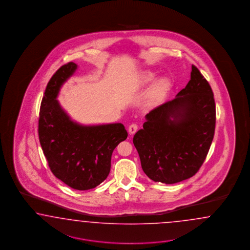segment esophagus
Returning <instances> with one entry per match:
<instances>
[{"instance_id":"esophagus-1","label":"esophagus","mask_w":250,"mask_h":250,"mask_svg":"<svg viewBox=\"0 0 250 250\" xmlns=\"http://www.w3.org/2000/svg\"><path fill=\"white\" fill-rule=\"evenodd\" d=\"M137 130V125L136 124H132L128 127V132L130 135H134Z\"/></svg>"}]
</instances>
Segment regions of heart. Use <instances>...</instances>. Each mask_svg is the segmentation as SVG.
Listing matches in <instances>:
<instances>
[{
	"instance_id": "b5f03b06",
	"label": "heart",
	"mask_w": 250,
	"mask_h": 250,
	"mask_svg": "<svg viewBox=\"0 0 250 250\" xmlns=\"http://www.w3.org/2000/svg\"><path fill=\"white\" fill-rule=\"evenodd\" d=\"M158 72L153 70H144L137 78V85L139 87L149 86L158 78ZM170 87V81L167 77H161L154 83L152 88V96L155 99H160L166 94L167 91Z\"/></svg>"
}]
</instances>
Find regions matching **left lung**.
I'll list each match as a JSON object with an SVG mask.
<instances>
[{
  "label": "left lung",
  "mask_w": 250,
  "mask_h": 250,
  "mask_svg": "<svg viewBox=\"0 0 250 250\" xmlns=\"http://www.w3.org/2000/svg\"><path fill=\"white\" fill-rule=\"evenodd\" d=\"M145 118L133 143L146 175L154 182L173 184L195 174L215 128L213 93L199 69L192 65L186 87Z\"/></svg>",
  "instance_id": "obj_1"
}]
</instances>
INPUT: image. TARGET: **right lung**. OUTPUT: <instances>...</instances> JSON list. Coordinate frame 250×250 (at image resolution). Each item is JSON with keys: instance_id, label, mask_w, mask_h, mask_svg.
<instances>
[{"instance_id": "add662e5", "label": "right lung", "mask_w": 250, "mask_h": 250, "mask_svg": "<svg viewBox=\"0 0 250 250\" xmlns=\"http://www.w3.org/2000/svg\"><path fill=\"white\" fill-rule=\"evenodd\" d=\"M78 67L69 62L48 82L40 106L38 136L52 173L70 188L86 190L107 178L113 151L126 139L127 132L121 123L83 125L64 110L57 99Z\"/></svg>"}]
</instances>
